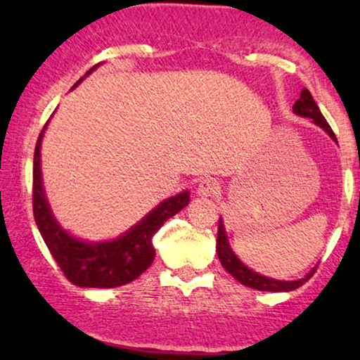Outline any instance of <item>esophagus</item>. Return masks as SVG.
<instances>
[{
	"label": "esophagus",
	"instance_id": "esophagus-1",
	"mask_svg": "<svg viewBox=\"0 0 360 360\" xmlns=\"http://www.w3.org/2000/svg\"><path fill=\"white\" fill-rule=\"evenodd\" d=\"M218 191H220V184H218V181L213 179V177H206V179L200 181V184H198L196 188L198 196L205 198L214 196V194H218Z\"/></svg>",
	"mask_w": 360,
	"mask_h": 360
}]
</instances>
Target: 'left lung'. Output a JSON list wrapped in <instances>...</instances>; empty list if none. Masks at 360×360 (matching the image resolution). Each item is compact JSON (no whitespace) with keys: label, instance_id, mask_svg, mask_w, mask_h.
<instances>
[{"label":"left lung","instance_id":"8db88e82","mask_svg":"<svg viewBox=\"0 0 360 360\" xmlns=\"http://www.w3.org/2000/svg\"><path fill=\"white\" fill-rule=\"evenodd\" d=\"M292 111H295L298 117L311 118L315 125L323 128L326 134L330 135V139L335 140L337 142L335 134H333L332 128H330L328 123H326L325 117L321 115L320 108H318V105L315 103V100H313L311 93H309L308 89L301 91L300 100L295 103ZM217 252H218V259H220L221 266L225 267V269L238 281V283L243 284V286H249L252 289H259V291H272V292L292 291V289L300 288L301 284L307 283V281L313 276V272H315V269H311L307 276H304V278L296 279V281H279V279L266 278V276H262V274H259V272H254L252 269H249V267H247L245 264H243L242 260L235 255L232 247H230L229 237H226L225 225H223L221 218H220V221H218Z\"/></svg>","mask_w":360,"mask_h":360}]
</instances>
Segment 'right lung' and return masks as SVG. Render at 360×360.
<instances>
[{
    "label": "right lung",
    "instance_id": "add662e5",
    "mask_svg": "<svg viewBox=\"0 0 360 360\" xmlns=\"http://www.w3.org/2000/svg\"><path fill=\"white\" fill-rule=\"evenodd\" d=\"M100 64L93 65L89 76ZM81 77L72 89L84 79ZM49 122L40 131L34 154V217L45 245L59 264L65 278L81 288H118L137 279L155 257L152 237L164 221L179 213L189 203V191L167 198L150 213L113 240L89 242L74 237L53 217L42 183L40 147Z\"/></svg>",
    "mask_w": 360,
    "mask_h": 360
}]
</instances>
